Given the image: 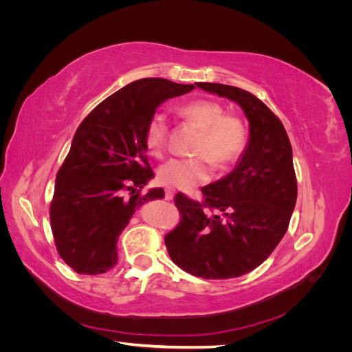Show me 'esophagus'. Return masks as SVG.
I'll use <instances>...</instances> for the list:
<instances>
[{
    "label": "esophagus",
    "instance_id": "1",
    "mask_svg": "<svg viewBox=\"0 0 352 352\" xmlns=\"http://www.w3.org/2000/svg\"><path fill=\"white\" fill-rule=\"evenodd\" d=\"M164 195H166V199H173V198H175V190L167 188V189L164 190Z\"/></svg>",
    "mask_w": 352,
    "mask_h": 352
}]
</instances>
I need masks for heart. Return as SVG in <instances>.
Returning <instances> with one entry per match:
<instances>
[{
    "mask_svg": "<svg viewBox=\"0 0 352 352\" xmlns=\"http://www.w3.org/2000/svg\"><path fill=\"white\" fill-rule=\"evenodd\" d=\"M179 117L201 131L194 148L197 158H172L160 166V185L177 190H192L212 176V160L217 166H226L241 155L247 131L236 116H226L223 105L211 100H194L177 107ZM168 124L163 114H154L145 127L146 150L162 157L167 150Z\"/></svg>",
    "mask_w": 352,
    "mask_h": 352,
    "instance_id": "b5f03b06",
    "label": "heart"
}]
</instances>
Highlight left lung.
Returning a JSON list of instances; mask_svg holds the SVG:
<instances>
[{
    "label": "left lung",
    "instance_id": "obj_1",
    "mask_svg": "<svg viewBox=\"0 0 352 352\" xmlns=\"http://www.w3.org/2000/svg\"><path fill=\"white\" fill-rule=\"evenodd\" d=\"M236 102L248 120V142L235 168L204 188V204L176 195L182 220L166 236L170 258L202 279H232L269 258L285 236L296 202L292 146L282 122L248 91L197 83ZM222 214L210 217L205 207Z\"/></svg>",
    "mask_w": 352,
    "mask_h": 352
}]
</instances>
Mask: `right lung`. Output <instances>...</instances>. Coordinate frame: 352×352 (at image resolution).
I'll use <instances>...</instances> for the list:
<instances>
[{
  "instance_id": "add662e5",
  "label": "right lung",
  "mask_w": 352,
  "mask_h": 352,
  "mask_svg": "<svg viewBox=\"0 0 352 352\" xmlns=\"http://www.w3.org/2000/svg\"><path fill=\"white\" fill-rule=\"evenodd\" d=\"M194 88L162 78L135 80L98 104L78 127L57 173L50 210L57 251L76 273L111 270L117 241L135 211L164 198L162 188L144 195L138 190L154 177L145 127L164 101Z\"/></svg>"
}]
</instances>
